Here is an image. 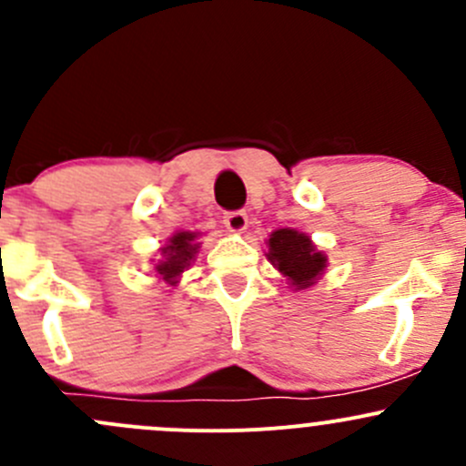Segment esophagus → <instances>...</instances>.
<instances>
[{
  "mask_svg": "<svg viewBox=\"0 0 466 466\" xmlns=\"http://www.w3.org/2000/svg\"><path fill=\"white\" fill-rule=\"evenodd\" d=\"M223 223H225V228H228V232L241 234V232H246V228H248V216L243 214V211H228Z\"/></svg>",
  "mask_w": 466,
  "mask_h": 466,
  "instance_id": "obj_1",
  "label": "esophagus"
}]
</instances>
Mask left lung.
Masks as SVG:
<instances>
[{
  "mask_svg": "<svg viewBox=\"0 0 466 466\" xmlns=\"http://www.w3.org/2000/svg\"><path fill=\"white\" fill-rule=\"evenodd\" d=\"M268 261L286 277L293 290L311 289L327 270V255L318 250L311 237L293 228H279L268 237Z\"/></svg>",
  "mask_w": 466,
  "mask_h": 466,
  "instance_id": "8db88e82",
  "label": "left lung"
}]
</instances>
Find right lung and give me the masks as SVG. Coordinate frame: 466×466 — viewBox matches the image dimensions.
I'll use <instances>...</instances> for the list:
<instances>
[{"label":"right lung","mask_w":466,"mask_h":466,"mask_svg":"<svg viewBox=\"0 0 466 466\" xmlns=\"http://www.w3.org/2000/svg\"><path fill=\"white\" fill-rule=\"evenodd\" d=\"M200 232H176L167 238L159 248V259L155 261V277L168 286H176L180 281L182 272L189 270L191 263L200 250Z\"/></svg>","instance_id":"right-lung-1"}]
</instances>
